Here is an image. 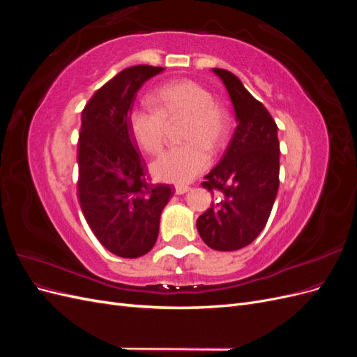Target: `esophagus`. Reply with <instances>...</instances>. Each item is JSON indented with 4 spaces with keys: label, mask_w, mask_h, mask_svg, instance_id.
Returning <instances> with one entry per match:
<instances>
[{
    "label": "esophagus",
    "mask_w": 357,
    "mask_h": 357,
    "mask_svg": "<svg viewBox=\"0 0 357 357\" xmlns=\"http://www.w3.org/2000/svg\"><path fill=\"white\" fill-rule=\"evenodd\" d=\"M192 188H189V186H176V193L177 195H183V193H186V192H189Z\"/></svg>",
    "instance_id": "obj_1"
}]
</instances>
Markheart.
Wrapping results in <instances>:
<instances>
[{
  "mask_svg": "<svg viewBox=\"0 0 357 357\" xmlns=\"http://www.w3.org/2000/svg\"><path fill=\"white\" fill-rule=\"evenodd\" d=\"M153 109L138 107L129 113V132L134 142L150 155H158L165 142L167 123L183 119L178 138L183 144L172 147L152 167L164 181L189 183L210 164V154L225 146L229 131L228 113L213 101V93L202 84L180 79L167 83L153 93Z\"/></svg>",
  "mask_w": 357,
  "mask_h": 357,
  "instance_id": "obj_1",
  "label": "heart"
}]
</instances>
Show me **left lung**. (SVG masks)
<instances>
[{"label":"left lung","instance_id":"left-lung-1","mask_svg":"<svg viewBox=\"0 0 357 357\" xmlns=\"http://www.w3.org/2000/svg\"><path fill=\"white\" fill-rule=\"evenodd\" d=\"M234 104L236 126L223 158L202 186L218 195L197 228L208 247L238 250L255 241L271 214L280 185L277 125L261 101L228 70L213 68Z\"/></svg>","mask_w":357,"mask_h":357}]
</instances>
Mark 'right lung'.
<instances>
[{
  "instance_id": "add662e5",
  "label": "right lung",
  "mask_w": 357,
  "mask_h": 357,
  "mask_svg": "<svg viewBox=\"0 0 357 357\" xmlns=\"http://www.w3.org/2000/svg\"><path fill=\"white\" fill-rule=\"evenodd\" d=\"M162 71L152 66L122 70L92 95L82 112L80 207L98 241L121 257H139L152 250L160 213L174 195L169 185L149 181L128 123L137 92Z\"/></svg>"
}]
</instances>
